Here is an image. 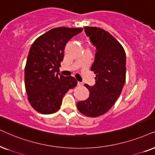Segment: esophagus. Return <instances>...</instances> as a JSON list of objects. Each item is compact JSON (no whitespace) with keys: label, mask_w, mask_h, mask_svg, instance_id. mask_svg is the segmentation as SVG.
I'll list each match as a JSON object with an SVG mask.
<instances>
[{"label":"esophagus","mask_w":155,"mask_h":155,"mask_svg":"<svg viewBox=\"0 0 155 155\" xmlns=\"http://www.w3.org/2000/svg\"><path fill=\"white\" fill-rule=\"evenodd\" d=\"M84 85V84L82 83V82H79V81H78L77 82V86H82Z\"/></svg>","instance_id":"obj_1"}]
</instances>
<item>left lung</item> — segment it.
Here are the masks:
<instances>
[{
	"label": "left lung",
	"instance_id": "1",
	"mask_svg": "<svg viewBox=\"0 0 155 155\" xmlns=\"http://www.w3.org/2000/svg\"><path fill=\"white\" fill-rule=\"evenodd\" d=\"M86 35L96 48L91 70L96 74L93 86L85 84L89 97L77 103L78 110L86 116L104 115L113 106L125 82L126 57L124 49L114 37L96 27H84Z\"/></svg>",
	"mask_w": 155,
	"mask_h": 155
}]
</instances>
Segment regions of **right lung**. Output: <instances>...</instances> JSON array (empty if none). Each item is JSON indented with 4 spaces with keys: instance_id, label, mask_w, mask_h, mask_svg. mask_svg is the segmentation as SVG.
<instances>
[{
    "instance_id": "obj_1",
    "label": "right lung",
    "mask_w": 155,
    "mask_h": 155,
    "mask_svg": "<svg viewBox=\"0 0 155 155\" xmlns=\"http://www.w3.org/2000/svg\"><path fill=\"white\" fill-rule=\"evenodd\" d=\"M82 30L53 28L36 39L31 46L25 68V81L29 102L38 112H57L66 93L77 84L73 76L61 75L59 68L67 42Z\"/></svg>"
}]
</instances>
